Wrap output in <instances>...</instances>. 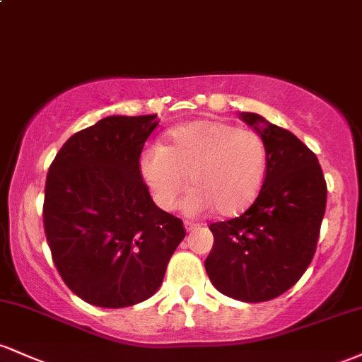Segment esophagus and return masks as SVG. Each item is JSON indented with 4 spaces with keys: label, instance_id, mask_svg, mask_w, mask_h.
I'll return each mask as SVG.
<instances>
[{
    "label": "esophagus",
    "instance_id": "obj_1",
    "mask_svg": "<svg viewBox=\"0 0 362 362\" xmlns=\"http://www.w3.org/2000/svg\"><path fill=\"white\" fill-rule=\"evenodd\" d=\"M184 226H185V230H187V231H194L195 228H197V224H194V223H189V221H185Z\"/></svg>",
    "mask_w": 362,
    "mask_h": 362
}]
</instances>
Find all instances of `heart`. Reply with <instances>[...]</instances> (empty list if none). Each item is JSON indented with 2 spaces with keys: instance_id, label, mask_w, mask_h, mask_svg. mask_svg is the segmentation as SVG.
<instances>
[{
  "instance_id": "1",
  "label": "heart",
  "mask_w": 362,
  "mask_h": 362,
  "mask_svg": "<svg viewBox=\"0 0 362 362\" xmlns=\"http://www.w3.org/2000/svg\"><path fill=\"white\" fill-rule=\"evenodd\" d=\"M267 158V146L255 131L202 120L173 129L167 146L149 144L139 167L161 209H175L189 175L194 189L182 202L185 214L201 216L214 207L219 214L233 216L259 195Z\"/></svg>"
}]
</instances>
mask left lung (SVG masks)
Masks as SVG:
<instances>
[{
	"instance_id": "1",
	"label": "left lung",
	"mask_w": 362,
	"mask_h": 362,
	"mask_svg": "<svg viewBox=\"0 0 362 362\" xmlns=\"http://www.w3.org/2000/svg\"><path fill=\"white\" fill-rule=\"evenodd\" d=\"M240 119L267 146V175L242 216L213 223L206 272L219 293L245 303L269 301L293 288L308 269L327 206L318 158L293 132L253 112Z\"/></svg>"
}]
</instances>
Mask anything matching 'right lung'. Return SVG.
<instances>
[{"mask_svg": "<svg viewBox=\"0 0 362 362\" xmlns=\"http://www.w3.org/2000/svg\"><path fill=\"white\" fill-rule=\"evenodd\" d=\"M155 115H109L62 144L45 180L44 228L83 301L126 308L160 289L184 223L153 202L139 170Z\"/></svg>", "mask_w": 362, "mask_h": 362, "instance_id": "1", "label": "right lung"}]
</instances>
